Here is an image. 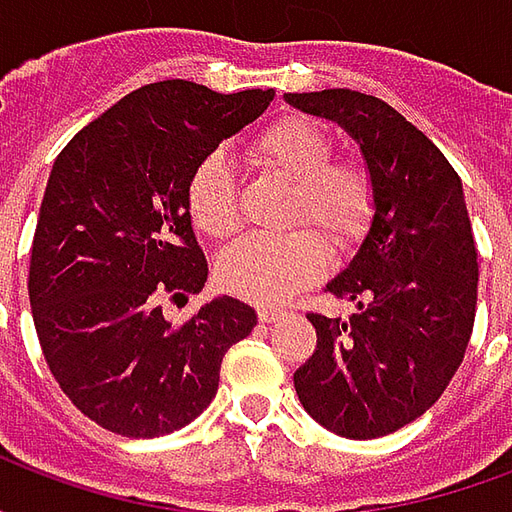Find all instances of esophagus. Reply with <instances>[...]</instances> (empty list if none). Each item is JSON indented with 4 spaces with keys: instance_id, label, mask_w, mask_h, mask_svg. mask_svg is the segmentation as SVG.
Here are the masks:
<instances>
[{
    "instance_id": "obj_1",
    "label": "esophagus",
    "mask_w": 512,
    "mask_h": 512,
    "mask_svg": "<svg viewBox=\"0 0 512 512\" xmlns=\"http://www.w3.org/2000/svg\"><path fill=\"white\" fill-rule=\"evenodd\" d=\"M282 315H285V312L277 310V307H260V310H257V318H260V321H263V323L279 321Z\"/></svg>"
}]
</instances>
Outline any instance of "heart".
Masks as SVG:
<instances>
[{
	"label": "heart",
	"instance_id": "heart-1",
	"mask_svg": "<svg viewBox=\"0 0 512 512\" xmlns=\"http://www.w3.org/2000/svg\"><path fill=\"white\" fill-rule=\"evenodd\" d=\"M249 153L268 175L293 186L288 224H310L334 249L362 241L376 216L373 175L356 158H332V136L315 120L279 117L255 136ZM186 211L191 224L213 241H230L241 230V197L222 153H208L194 164ZM320 236L296 230L285 238H246L222 257L219 279L249 301H285L329 266V249Z\"/></svg>",
	"mask_w": 512,
	"mask_h": 512
}]
</instances>
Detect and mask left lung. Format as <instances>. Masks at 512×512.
I'll return each mask as SVG.
<instances>
[{"label":"left lung","instance_id":"1","mask_svg":"<svg viewBox=\"0 0 512 512\" xmlns=\"http://www.w3.org/2000/svg\"><path fill=\"white\" fill-rule=\"evenodd\" d=\"M301 112L354 136L376 183V216L326 285L356 301L348 321L307 312L318 345L293 373L315 422L378 439L422 417L461 367L477 310V249L458 172L417 126L376 95L288 93Z\"/></svg>","mask_w":512,"mask_h":512}]
</instances>
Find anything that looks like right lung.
Segmentation results:
<instances>
[{"instance_id": "add662e5", "label": "right lung", "mask_w": 512, "mask_h": 512, "mask_svg": "<svg viewBox=\"0 0 512 512\" xmlns=\"http://www.w3.org/2000/svg\"><path fill=\"white\" fill-rule=\"evenodd\" d=\"M274 90L222 95L186 79L145 84L84 126L54 161L29 257V304L51 376L84 417L128 439L197 419L230 345L257 326L219 296L186 323L167 299L200 293L194 164L266 112Z\"/></svg>"}]
</instances>
